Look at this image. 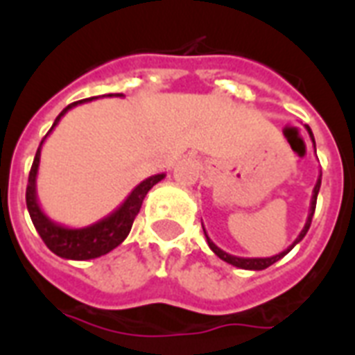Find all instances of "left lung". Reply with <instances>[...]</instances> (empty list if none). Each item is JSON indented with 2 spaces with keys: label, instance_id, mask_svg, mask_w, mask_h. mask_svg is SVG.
I'll return each instance as SVG.
<instances>
[{
  "label": "left lung",
  "instance_id": "left-lung-1",
  "mask_svg": "<svg viewBox=\"0 0 355 355\" xmlns=\"http://www.w3.org/2000/svg\"><path fill=\"white\" fill-rule=\"evenodd\" d=\"M306 130L309 132V138H311V141H313L315 145V138H313V132H311V128L306 125ZM320 178H322V173L319 175V178H317V184H315V188H313V195H311V205H309V214H308V221H306V225H304L302 228V232L298 234V237L293 241V245H289V247L284 250V252L280 254H276V256H270V258H239V256H232V254H228L225 252V250H221V248L217 247L216 243L211 241L210 237H208V234H206L205 227H202V230H205V236H206V241H208V247L214 250V252L219 256V258L223 259V261H227V263L234 265V267H239V269H247V270H263L267 269L269 265L276 263L278 259H282L284 256H286L289 250H291L297 243H300L304 239V236L308 234L309 230V225H311V219H313V214H315V206H317V195H319V189H320Z\"/></svg>",
  "mask_w": 355,
  "mask_h": 355
}]
</instances>
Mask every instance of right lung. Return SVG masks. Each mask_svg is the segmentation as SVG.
<instances>
[{"mask_svg": "<svg viewBox=\"0 0 355 355\" xmlns=\"http://www.w3.org/2000/svg\"><path fill=\"white\" fill-rule=\"evenodd\" d=\"M107 97H114V94H108ZM116 97L121 96L116 94ZM92 99H94V97L68 105L62 112L58 114L55 123H53V127L49 128V132L57 127V123L60 121V118L68 112L69 108L92 101ZM47 134L44 136V139L47 138ZM44 139H42L40 147L36 150L35 162H33V167H31L29 173L27 191H25L27 210H29L31 221L35 225L36 232L40 234L42 241L46 243L47 248H49L51 252L57 254V256H60V258L79 259V261H83V259H94L99 258V256H105V254H108L110 250H114L118 245H121V243L125 241V237L130 232L134 219H136L139 208H141V202H144L145 195L149 193V189L153 188L155 184L160 182L166 175L160 173V175H153V177L145 178L144 182H139L138 186L130 191V195L125 199V202L119 206L118 210H114L110 216L103 217L101 221L94 223V225L85 228L62 227V225L51 221V219L42 211L40 205H38V200H36V175H38V166H40V149L42 144H44Z\"/></svg>", "mask_w": 355, "mask_h": 355, "instance_id": "1", "label": "right lung"}]
</instances>
